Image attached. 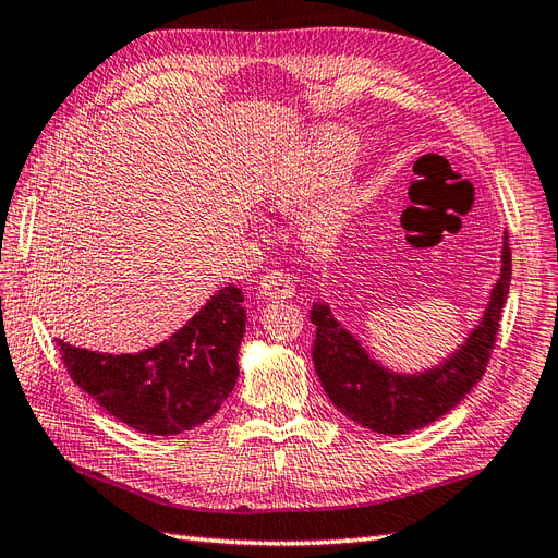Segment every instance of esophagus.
Instances as JSON below:
<instances>
[{"mask_svg": "<svg viewBox=\"0 0 558 558\" xmlns=\"http://www.w3.org/2000/svg\"><path fill=\"white\" fill-rule=\"evenodd\" d=\"M258 296H264V300H290L294 296V280L282 274V270H270L262 280H258Z\"/></svg>", "mask_w": 558, "mask_h": 558, "instance_id": "esophagus-1", "label": "esophagus"}]
</instances>
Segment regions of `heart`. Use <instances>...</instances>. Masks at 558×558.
I'll return each mask as SVG.
<instances>
[{
    "label": "heart",
    "instance_id": "1",
    "mask_svg": "<svg viewBox=\"0 0 558 558\" xmlns=\"http://www.w3.org/2000/svg\"><path fill=\"white\" fill-rule=\"evenodd\" d=\"M359 145L356 140L342 131H326L308 142V147L284 163L270 180L266 190V202L276 209H290L314 197L318 190L332 183L344 166L354 159ZM354 211V187L340 180L330 190L308 204L304 214L306 238L326 247L340 238L347 220Z\"/></svg>",
    "mask_w": 558,
    "mask_h": 558
}]
</instances>
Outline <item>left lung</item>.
Segmentation results:
<instances>
[{
  "mask_svg": "<svg viewBox=\"0 0 558 558\" xmlns=\"http://www.w3.org/2000/svg\"><path fill=\"white\" fill-rule=\"evenodd\" d=\"M511 284L509 232L504 230L501 266L477 318L454 352L435 366L401 373L383 366L368 349L335 318L326 302L311 306L316 326L314 366L328 399L347 418L380 435H407L442 418L483 378L495 347L501 311Z\"/></svg>",
  "mask_w": 558,
  "mask_h": 558,
  "instance_id": "left-lung-1",
  "label": "left lung"
}]
</instances>
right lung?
<instances>
[{
    "mask_svg": "<svg viewBox=\"0 0 558 558\" xmlns=\"http://www.w3.org/2000/svg\"><path fill=\"white\" fill-rule=\"evenodd\" d=\"M242 302L235 284L220 288L171 338L135 354L57 344L75 385L113 418L145 435H178L209 421L238 383Z\"/></svg>",
    "mask_w": 558,
    "mask_h": 558,
    "instance_id": "1",
    "label": "right lung"
}]
</instances>
